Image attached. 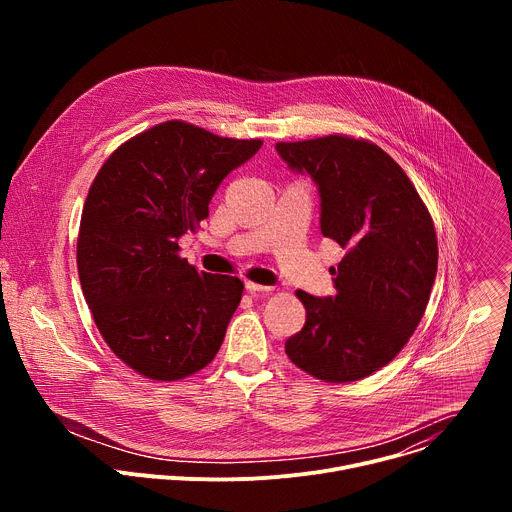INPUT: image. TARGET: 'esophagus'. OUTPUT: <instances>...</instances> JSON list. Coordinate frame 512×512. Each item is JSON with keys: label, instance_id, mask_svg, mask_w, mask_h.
<instances>
[{"label": "esophagus", "instance_id": "34e87169", "mask_svg": "<svg viewBox=\"0 0 512 512\" xmlns=\"http://www.w3.org/2000/svg\"><path fill=\"white\" fill-rule=\"evenodd\" d=\"M245 287H247V291H251V294H269L271 291L269 285H261V283H253V281H245Z\"/></svg>", "mask_w": 512, "mask_h": 512}]
</instances>
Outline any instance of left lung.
<instances>
[{
  "mask_svg": "<svg viewBox=\"0 0 512 512\" xmlns=\"http://www.w3.org/2000/svg\"><path fill=\"white\" fill-rule=\"evenodd\" d=\"M275 148L289 170L316 182L322 235L346 251L330 269L336 296L296 291L306 324L285 340V354L324 383L364 379L399 354L423 318L437 271L429 210L371 141L326 135Z\"/></svg>",
  "mask_w": 512,
  "mask_h": 512,
  "instance_id": "1",
  "label": "left lung"
}]
</instances>
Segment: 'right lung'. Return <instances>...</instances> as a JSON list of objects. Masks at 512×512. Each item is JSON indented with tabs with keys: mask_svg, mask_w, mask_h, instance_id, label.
Returning a JSON list of instances; mask_svg holds the SVG:
<instances>
[{
	"mask_svg": "<svg viewBox=\"0 0 512 512\" xmlns=\"http://www.w3.org/2000/svg\"><path fill=\"white\" fill-rule=\"evenodd\" d=\"M261 145L166 121L119 145L93 180L77 243L81 287L107 346L135 373L178 381L221 348L243 281L198 271L178 239Z\"/></svg>",
	"mask_w": 512,
	"mask_h": 512,
	"instance_id": "add662e5",
	"label": "right lung"
}]
</instances>
